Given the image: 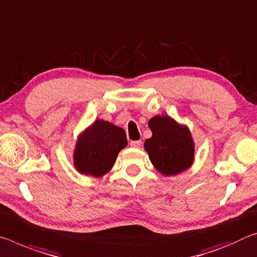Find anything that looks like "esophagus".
Returning <instances> with one entry per match:
<instances>
[{"mask_svg":"<svg viewBox=\"0 0 257 257\" xmlns=\"http://www.w3.org/2000/svg\"><path fill=\"white\" fill-rule=\"evenodd\" d=\"M141 144H142L141 141H132V142H130V146H132V148H135V149L140 148Z\"/></svg>","mask_w":257,"mask_h":257,"instance_id":"1","label":"esophagus"}]
</instances>
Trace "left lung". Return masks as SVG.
<instances>
[{
	"label": "left lung",
	"mask_w": 257,
	"mask_h": 257,
	"mask_svg": "<svg viewBox=\"0 0 257 257\" xmlns=\"http://www.w3.org/2000/svg\"><path fill=\"white\" fill-rule=\"evenodd\" d=\"M152 137L144 149L152 165L164 176H175L193 165L194 142L187 125L172 116L154 115L149 120Z\"/></svg>",
	"instance_id": "left-lung-1"
}]
</instances>
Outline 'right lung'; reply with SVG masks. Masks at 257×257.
Wrapping results in <instances>:
<instances>
[{
  "label": "right lung",
  "instance_id": "right-lung-1",
  "mask_svg": "<svg viewBox=\"0 0 257 257\" xmlns=\"http://www.w3.org/2000/svg\"><path fill=\"white\" fill-rule=\"evenodd\" d=\"M127 144L123 129L108 121L97 119L77 136L73 151L74 168L85 176H104L112 169L117 154Z\"/></svg>",
  "mask_w": 257,
  "mask_h": 257
}]
</instances>
